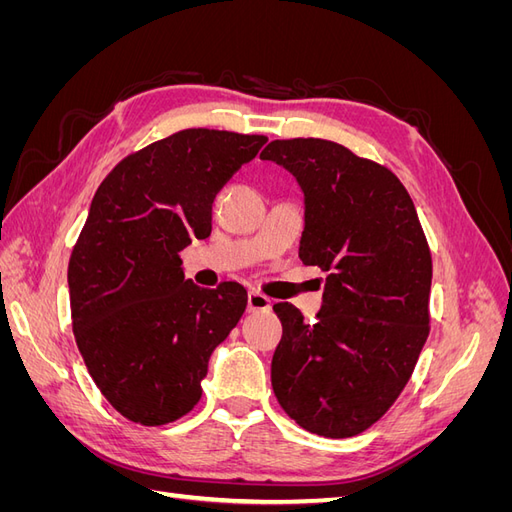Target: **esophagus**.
<instances>
[{
  "label": "esophagus",
  "mask_w": 512,
  "mask_h": 512,
  "mask_svg": "<svg viewBox=\"0 0 512 512\" xmlns=\"http://www.w3.org/2000/svg\"><path fill=\"white\" fill-rule=\"evenodd\" d=\"M271 309V299L260 294L258 290L247 292V312H267Z\"/></svg>",
  "instance_id": "esophagus-1"
}]
</instances>
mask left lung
Wrapping results in <instances>:
<instances>
[{
  "label": "left lung",
  "instance_id": "1",
  "mask_svg": "<svg viewBox=\"0 0 512 512\" xmlns=\"http://www.w3.org/2000/svg\"><path fill=\"white\" fill-rule=\"evenodd\" d=\"M260 160L301 185L299 258L327 273L314 324L292 303L273 305L284 329L271 361L273 393L303 429L356 436L404 391L429 335L427 239L401 181L344 145L273 141Z\"/></svg>",
  "mask_w": 512,
  "mask_h": 512
}]
</instances>
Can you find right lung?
I'll list each match as a JSON object with an SVG mask.
<instances>
[{
	"instance_id": "1",
	"label": "right lung",
	"mask_w": 512,
	"mask_h": 512,
	"mask_svg": "<svg viewBox=\"0 0 512 512\" xmlns=\"http://www.w3.org/2000/svg\"><path fill=\"white\" fill-rule=\"evenodd\" d=\"M267 136L192 128L121 160L91 200L68 288L83 361L119 414L147 427L188 414L213 350L237 327L247 292L185 280L181 256L211 235V205Z\"/></svg>"
}]
</instances>
